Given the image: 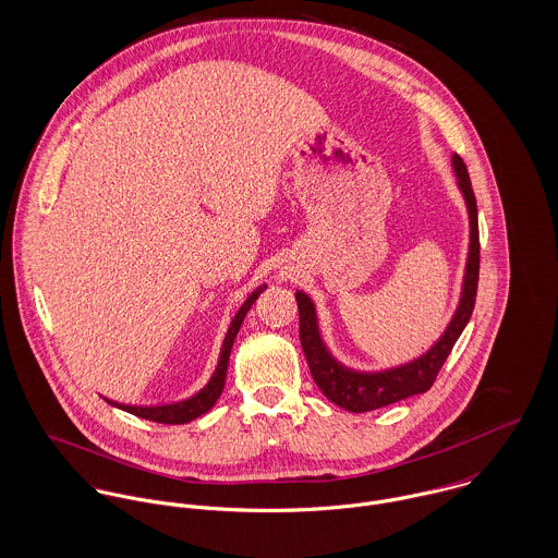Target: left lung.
<instances>
[{"label":"left lung","mask_w":558,"mask_h":558,"mask_svg":"<svg viewBox=\"0 0 558 558\" xmlns=\"http://www.w3.org/2000/svg\"><path fill=\"white\" fill-rule=\"evenodd\" d=\"M451 165L458 178V189L466 202L469 213V257L464 268V281L460 292V303L451 322L447 324L445 332L434 341L429 350H425L421 356L380 372H356L345 365H341L324 345V339L319 335L318 314L314 301L305 292H296L299 303V316H301V345L307 359V365L312 369V376L319 387V391L337 403L339 408L348 412H367L376 410L389 403H396L399 399L418 396L429 391L434 385L440 367L445 365L447 356L451 354L456 341L460 339L462 330L466 328L469 319L475 310L478 283V219L477 199L473 193L471 175L460 155L451 157Z\"/></svg>","instance_id":"obj_1"}]
</instances>
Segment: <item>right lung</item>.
Masks as SVG:
<instances>
[{"instance_id": "1", "label": "right lung", "mask_w": 558, "mask_h": 558, "mask_svg": "<svg viewBox=\"0 0 558 558\" xmlns=\"http://www.w3.org/2000/svg\"><path fill=\"white\" fill-rule=\"evenodd\" d=\"M266 290V283L255 288L246 301L242 303V307L239 310V314L232 318V324L228 328V335L223 339V348H221V354H219V363H217V369L213 372L208 385L204 389H199L195 396H191L189 399H182V401H175V403H162V405H124V403H116V401H109L111 405L124 410V412H131L140 418H148V421H155V423H165V425H182V423H189L202 414H206L215 403L217 399L221 398L223 393V387H226V376H228V363H230V354H232V345L236 341V335H239L240 324L246 316V312L253 307V303L257 301V296Z\"/></svg>"}]
</instances>
